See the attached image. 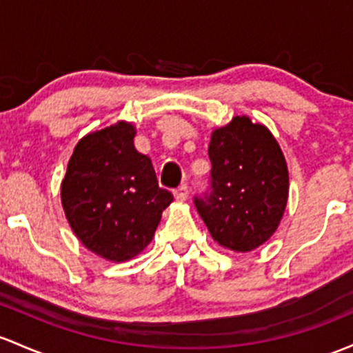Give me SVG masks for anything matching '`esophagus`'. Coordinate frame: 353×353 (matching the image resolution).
I'll use <instances>...</instances> for the list:
<instances>
[{
  "mask_svg": "<svg viewBox=\"0 0 353 353\" xmlns=\"http://www.w3.org/2000/svg\"><path fill=\"white\" fill-rule=\"evenodd\" d=\"M174 196H176V199H177V201H185V199H188V196H189L188 185H185V184H181L179 188L174 189Z\"/></svg>",
  "mask_w": 353,
  "mask_h": 353,
  "instance_id": "obj_1",
  "label": "esophagus"
}]
</instances>
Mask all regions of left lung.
Masks as SVG:
<instances>
[{
  "label": "left lung",
  "mask_w": 353,
  "mask_h": 353,
  "mask_svg": "<svg viewBox=\"0 0 353 353\" xmlns=\"http://www.w3.org/2000/svg\"><path fill=\"white\" fill-rule=\"evenodd\" d=\"M209 185L194 206L221 246L251 251L276 231L288 199V169L266 127L234 117L209 142Z\"/></svg>",
  "instance_id": "1"
}]
</instances>
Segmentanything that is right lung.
Instances as JSON below:
<instances>
[{
  "instance_id": "add662e5",
  "label": "right lung",
  "mask_w": 353,
  "mask_h": 353,
  "mask_svg": "<svg viewBox=\"0 0 353 353\" xmlns=\"http://www.w3.org/2000/svg\"><path fill=\"white\" fill-rule=\"evenodd\" d=\"M134 137V127L125 122L85 135L61 183V204L73 233L110 261L141 253L174 199L159 188L152 162L135 150Z\"/></svg>"
}]
</instances>
